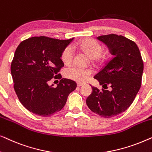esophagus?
I'll return each mask as SVG.
<instances>
[{
	"mask_svg": "<svg viewBox=\"0 0 152 152\" xmlns=\"http://www.w3.org/2000/svg\"><path fill=\"white\" fill-rule=\"evenodd\" d=\"M77 86H82L83 85H84V84H82V83H80V82H78L77 84Z\"/></svg>",
	"mask_w": 152,
	"mask_h": 152,
	"instance_id": "1",
	"label": "esophagus"
}]
</instances>
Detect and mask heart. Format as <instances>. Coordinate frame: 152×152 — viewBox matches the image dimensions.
I'll return each instance as SVG.
<instances>
[{"mask_svg": "<svg viewBox=\"0 0 152 152\" xmlns=\"http://www.w3.org/2000/svg\"><path fill=\"white\" fill-rule=\"evenodd\" d=\"M80 49L86 54L91 59L98 58L103 53V47L99 42L94 39H86L79 44ZM75 56V50L72 45L66 46L62 52L61 59L64 64H69L72 62ZM92 74V70L82 68L76 66L68 67L65 70V75L68 78L77 81L86 82Z\"/></svg>", "mask_w": 152, "mask_h": 152, "instance_id": "b5f03b06", "label": "heart"}]
</instances>
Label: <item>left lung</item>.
Returning a JSON list of instances; mask_svg holds the SVG:
<instances>
[{"instance_id": "obj_1", "label": "left lung", "mask_w": 152, "mask_h": 152, "mask_svg": "<svg viewBox=\"0 0 152 152\" xmlns=\"http://www.w3.org/2000/svg\"><path fill=\"white\" fill-rule=\"evenodd\" d=\"M109 47L114 57L94 78L104 89L92 87L86 104L101 117L109 118L125 111L140 90L143 72V61L136 43L117 34L97 37ZM108 85L111 91L104 88Z\"/></svg>"}]
</instances>
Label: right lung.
<instances>
[{"mask_svg": "<svg viewBox=\"0 0 152 152\" xmlns=\"http://www.w3.org/2000/svg\"><path fill=\"white\" fill-rule=\"evenodd\" d=\"M72 40L34 37L18 45L11 74L18 98L28 111L43 117L53 115L63 109L68 95L76 88L74 81L61 79L59 74L64 66L62 52ZM54 76L61 79L56 87L48 84Z\"/></svg>", "mask_w": 152, "mask_h": 152, "instance_id": "obj_1", "label": "right lung"}]
</instances>
